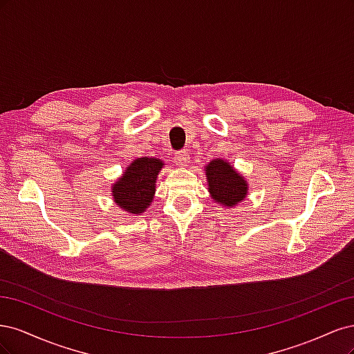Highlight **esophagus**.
<instances>
[{
	"instance_id": "obj_1",
	"label": "esophagus",
	"mask_w": 354,
	"mask_h": 354,
	"mask_svg": "<svg viewBox=\"0 0 354 354\" xmlns=\"http://www.w3.org/2000/svg\"><path fill=\"white\" fill-rule=\"evenodd\" d=\"M174 162L181 168H186V167H189V162H190V155L185 151L177 152L174 156Z\"/></svg>"
}]
</instances>
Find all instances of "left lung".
Wrapping results in <instances>:
<instances>
[{"label":"left lung","instance_id":"left-lung-1","mask_svg":"<svg viewBox=\"0 0 354 354\" xmlns=\"http://www.w3.org/2000/svg\"><path fill=\"white\" fill-rule=\"evenodd\" d=\"M211 199L224 208H234L248 196V180L229 160L216 158L203 167Z\"/></svg>","mask_w":354,"mask_h":354}]
</instances>
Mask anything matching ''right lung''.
Segmentation results:
<instances>
[{
    "mask_svg": "<svg viewBox=\"0 0 354 354\" xmlns=\"http://www.w3.org/2000/svg\"><path fill=\"white\" fill-rule=\"evenodd\" d=\"M165 164L158 158H137L111 186L113 202L122 211L140 216L155 198L156 178Z\"/></svg>",
    "mask_w": 354,
    "mask_h": 354,
    "instance_id": "1",
    "label": "right lung"
}]
</instances>
